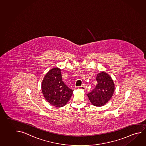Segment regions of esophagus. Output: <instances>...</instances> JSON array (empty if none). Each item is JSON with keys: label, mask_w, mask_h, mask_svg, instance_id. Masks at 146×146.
Returning a JSON list of instances; mask_svg holds the SVG:
<instances>
[{"label": "esophagus", "mask_w": 146, "mask_h": 146, "mask_svg": "<svg viewBox=\"0 0 146 146\" xmlns=\"http://www.w3.org/2000/svg\"><path fill=\"white\" fill-rule=\"evenodd\" d=\"M78 89H82V90H85V87L83 86H78Z\"/></svg>", "instance_id": "34e87169"}]
</instances>
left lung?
Wrapping results in <instances>:
<instances>
[{
    "instance_id": "left-lung-1",
    "label": "left lung",
    "mask_w": 146,
    "mask_h": 146,
    "mask_svg": "<svg viewBox=\"0 0 146 146\" xmlns=\"http://www.w3.org/2000/svg\"><path fill=\"white\" fill-rule=\"evenodd\" d=\"M95 88L87 94L95 106H102L109 101L113 94L114 85L111 77L105 72L97 74Z\"/></svg>"
}]
</instances>
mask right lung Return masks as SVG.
Wrapping results in <instances>:
<instances>
[{
	"mask_svg": "<svg viewBox=\"0 0 146 146\" xmlns=\"http://www.w3.org/2000/svg\"><path fill=\"white\" fill-rule=\"evenodd\" d=\"M41 88L45 99L55 107L65 106L74 91L62 81L61 69L57 67L50 70L46 74L42 82Z\"/></svg>",
	"mask_w": 146,
	"mask_h": 146,
	"instance_id": "obj_1",
	"label": "right lung"
}]
</instances>
